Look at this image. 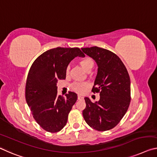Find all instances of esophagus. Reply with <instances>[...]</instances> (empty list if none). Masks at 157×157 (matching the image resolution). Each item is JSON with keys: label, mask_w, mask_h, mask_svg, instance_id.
I'll return each mask as SVG.
<instances>
[{"label": "esophagus", "mask_w": 157, "mask_h": 157, "mask_svg": "<svg viewBox=\"0 0 157 157\" xmlns=\"http://www.w3.org/2000/svg\"><path fill=\"white\" fill-rule=\"evenodd\" d=\"M78 100H82V99H84V97L80 96V95H78Z\"/></svg>", "instance_id": "esophagus-1"}]
</instances>
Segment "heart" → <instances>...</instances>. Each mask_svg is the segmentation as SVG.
Instances as JSON below:
<instances>
[{
	"mask_svg": "<svg viewBox=\"0 0 157 157\" xmlns=\"http://www.w3.org/2000/svg\"><path fill=\"white\" fill-rule=\"evenodd\" d=\"M79 65L87 73H89L94 66V62L93 59L90 57H85L79 61ZM70 71V67L68 66L66 68V74L68 75ZM90 84L87 82H75L71 85V87L75 92L78 94H84L86 91Z\"/></svg>",
	"mask_w": 157,
	"mask_h": 157,
	"instance_id": "1",
	"label": "heart"
}]
</instances>
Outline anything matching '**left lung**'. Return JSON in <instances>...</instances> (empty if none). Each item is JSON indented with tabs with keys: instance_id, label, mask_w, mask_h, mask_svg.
<instances>
[{
	"instance_id": "left-lung-1",
	"label": "left lung",
	"mask_w": 157,
	"mask_h": 157,
	"mask_svg": "<svg viewBox=\"0 0 157 157\" xmlns=\"http://www.w3.org/2000/svg\"><path fill=\"white\" fill-rule=\"evenodd\" d=\"M81 49L97 63L98 72L92 91L100 93V99L95 103L88 97L84 98V119L95 130L108 131L117 125L130 104L131 81L128 71L121 59L108 49L98 47Z\"/></svg>"
}]
</instances>
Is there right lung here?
I'll return each mask as SVG.
<instances>
[{
    "mask_svg": "<svg viewBox=\"0 0 157 157\" xmlns=\"http://www.w3.org/2000/svg\"><path fill=\"white\" fill-rule=\"evenodd\" d=\"M77 56L84 57L78 47L49 49L32 64L27 77L26 100L33 118L50 133L61 131L66 126L72 107L78 96L69 91L66 96L57 95V82L65 79L66 68Z\"/></svg>",
    "mask_w": 157,
    "mask_h": 157,
    "instance_id": "add662e5",
    "label": "right lung"
}]
</instances>
